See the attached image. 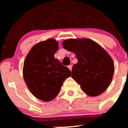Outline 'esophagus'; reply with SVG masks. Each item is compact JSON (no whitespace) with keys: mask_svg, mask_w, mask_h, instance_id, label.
Masks as SVG:
<instances>
[{"mask_svg":"<svg viewBox=\"0 0 128 128\" xmlns=\"http://www.w3.org/2000/svg\"><path fill=\"white\" fill-rule=\"evenodd\" d=\"M68 68L69 69H70V70H71V71H72V66L71 65H68Z\"/></svg>","mask_w":128,"mask_h":128,"instance_id":"obj_1","label":"esophagus"}]
</instances>
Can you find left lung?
I'll return each instance as SVG.
<instances>
[{
	"mask_svg": "<svg viewBox=\"0 0 128 128\" xmlns=\"http://www.w3.org/2000/svg\"><path fill=\"white\" fill-rule=\"evenodd\" d=\"M63 48L76 54L78 60L72 66V77L90 96H96L110 84L114 73L111 56L100 45L90 38H69Z\"/></svg>",
	"mask_w": 128,
	"mask_h": 128,
	"instance_id": "obj_1",
	"label": "left lung"
}]
</instances>
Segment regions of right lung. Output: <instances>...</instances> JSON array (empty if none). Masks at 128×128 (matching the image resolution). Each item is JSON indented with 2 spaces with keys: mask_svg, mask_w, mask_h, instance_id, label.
<instances>
[{
  "mask_svg": "<svg viewBox=\"0 0 128 128\" xmlns=\"http://www.w3.org/2000/svg\"><path fill=\"white\" fill-rule=\"evenodd\" d=\"M58 48L54 38L38 42L32 48L23 63V76L28 88L44 102L56 98L63 82L71 76V71L54 58Z\"/></svg>",
  "mask_w": 128,
  "mask_h": 128,
  "instance_id": "1",
  "label": "right lung"
}]
</instances>
